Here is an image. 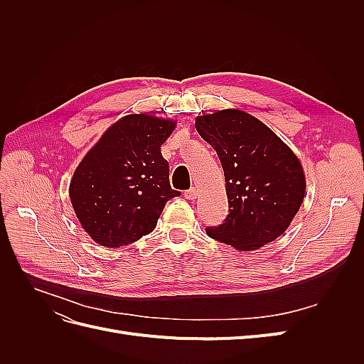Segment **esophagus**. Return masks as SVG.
I'll use <instances>...</instances> for the list:
<instances>
[{
	"label": "esophagus",
	"instance_id": "34e87169",
	"mask_svg": "<svg viewBox=\"0 0 364 364\" xmlns=\"http://www.w3.org/2000/svg\"><path fill=\"white\" fill-rule=\"evenodd\" d=\"M185 197H186V199H188V200H194V199H196V197H197V190L194 188V186H193V188L185 191Z\"/></svg>",
	"mask_w": 364,
	"mask_h": 364
}]
</instances>
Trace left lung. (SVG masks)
<instances>
[{"instance_id":"obj_1","label":"left lung","mask_w":364,"mask_h":364,"mask_svg":"<svg viewBox=\"0 0 364 364\" xmlns=\"http://www.w3.org/2000/svg\"><path fill=\"white\" fill-rule=\"evenodd\" d=\"M222 162L229 214L206 234L238 250L272 243L291 223L305 196L299 159L259 119L226 109L196 119Z\"/></svg>"}]
</instances>
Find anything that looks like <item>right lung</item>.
<instances>
[{
  "label": "right lung",
  "instance_id": "1",
  "mask_svg": "<svg viewBox=\"0 0 364 364\" xmlns=\"http://www.w3.org/2000/svg\"><path fill=\"white\" fill-rule=\"evenodd\" d=\"M174 126L144 114L121 118L74 171L71 203L98 245L119 247L150 234L165 203L181 196L171 188L170 165L161 153Z\"/></svg>",
  "mask_w": 364,
  "mask_h": 364
}]
</instances>
